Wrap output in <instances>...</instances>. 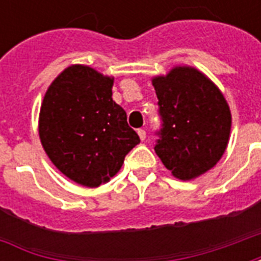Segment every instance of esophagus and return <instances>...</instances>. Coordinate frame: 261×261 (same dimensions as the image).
Here are the masks:
<instances>
[{"label":"esophagus","mask_w":261,"mask_h":261,"mask_svg":"<svg viewBox=\"0 0 261 261\" xmlns=\"http://www.w3.org/2000/svg\"><path fill=\"white\" fill-rule=\"evenodd\" d=\"M137 133H138V136H140V140H141V141H144V140L147 138V133H145V130L140 128V130L137 131Z\"/></svg>","instance_id":"esophagus-1"}]
</instances>
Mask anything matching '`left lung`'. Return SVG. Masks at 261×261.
Listing matches in <instances>:
<instances>
[{
	"label": "left lung",
	"instance_id": "obj_1",
	"mask_svg": "<svg viewBox=\"0 0 261 261\" xmlns=\"http://www.w3.org/2000/svg\"><path fill=\"white\" fill-rule=\"evenodd\" d=\"M162 128L155 152L180 180L214 168L228 147L232 116L222 92L201 71L175 67L152 78Z\"/></svg>",
	"mask_w": 261,
	"mask_h": 261
}]
</instances>
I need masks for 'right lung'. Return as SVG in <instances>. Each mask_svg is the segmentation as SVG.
<instances>
[{"instance_id":"add662e5","label":"right lung","mask_w":261,"mask_h":261,"mask_svg":"<svg viewBox=\"0 0 261 261\" xmlns=\"http://www.w3.org/2000/svg\"><path fill=\"white\" fill-rule=\"evenodd\" d=\"M113 78L88 65L65 68L40 108L39 137L54 166L68 179L97 187L113 177L140 137L112 99Z\"/></svg>"}]
</instances>
